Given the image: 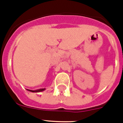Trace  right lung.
Instances as JSON below:
<instances>
[{"label":"right lung","instance_id":"1","mask_svg":"<svg viewBox=\"0 0 123 123\" xmlns=\"http://www.w3.org/2000/svg\"><path fill=\"white\" fill-rule=\"evenodd\" d=\"M28 91H30V92H42V91H44L45 90V89H38V90H36V91H32V90H29V89H27Z\"/></svg>","mask_w":123,"mask_h":123}]
</instances>
